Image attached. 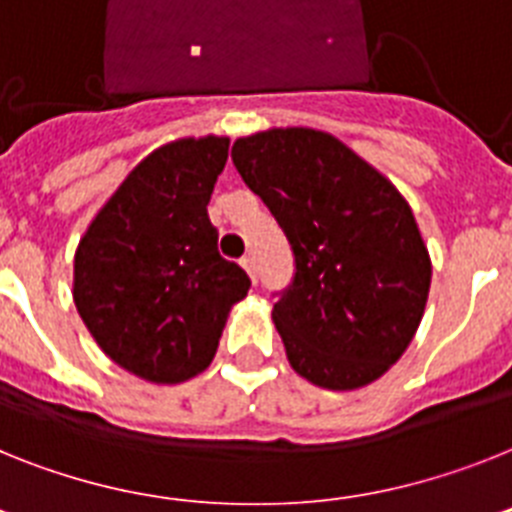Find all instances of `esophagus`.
Instances as JSON below:
<instances>
[{
    "mask_svg": "<svg viewBox=\"0 0 512 512\" xmlns=\"http://www.w3.org/2000/svg\"><path fill=\"white\" fill-rule=\"evenodd\" d=\"M239 263H242V268L247 270V276L252 278V281H255V278H257V260H255V255L249 252V255H244L242 260H239Z\"/></svg>",
    "mask_w": 512,
    "mask_h": 512,
    "instance_id": "1",
    "label": "esophagus"
}]
</instances>
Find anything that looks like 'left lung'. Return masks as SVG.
Listing matches in <instances>:
<instances>
[{"label": "left lung", "instance_id": "1", "mask_svg": "<svg viewBox=\"0 0 512 512\" xmlns=\"http://www.w3.org/2000/svg\"><path fill=\"white\" fill-rule=\"evenodd\" d=\"M231 161L294 252L273 322L291 367L328 390L369 385L401 359L427 304L432 265L409 203L328 132L239 137Z\"/></svg>", "mask_w": 512, "mask_h": 512}]
</instances>
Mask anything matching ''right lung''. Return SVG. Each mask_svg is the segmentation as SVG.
Returning <instances> with one entry per match:
<instances>
[{
    "instance_id": "add662e5",
    "label": "right lung",
    "mask_w": 512,
    "mask_h": 512,
    "mask_svg": "<svg viewBox=\"0 0 512 512\" xmlns=\"http://www.w3.org/2000/svg\"><path fill=\"white\" fill-rule=\"evenodd\" d=\"M226 137L176 140L137 163L75 255L77 312L106 354L150 382H184L218 349L249 276L218 252L208 203Z\"/></svg>"
}]
</instances>
